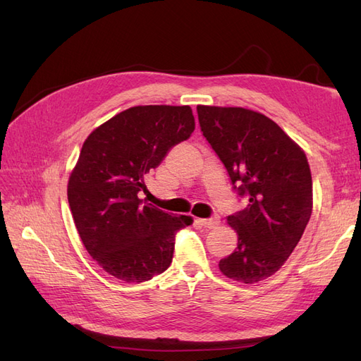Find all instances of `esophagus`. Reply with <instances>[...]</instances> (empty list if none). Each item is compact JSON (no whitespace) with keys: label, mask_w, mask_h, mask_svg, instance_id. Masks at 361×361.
Wrapping results in <instances>:
<instances>
[{"label":"esophagus","mask_w":361,"mask_h":361,"mask_svg":"<svg viewBox=\"0 0 361 361\" xmlns=\"http://www.w3.org/2000/svg\"><path fill=\"white\" fill-rule=\"evenodd\" d=\"M199 223L207 228H214L218 226V223H220V216L218 215H214L211 218H200Z\"/></svg>","instance_id":"1"}]
</instances>
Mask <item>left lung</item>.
<instances>
[{
	"label": "left lung",
	"mask_w": 361,
	"mask_h": 361,
	"mask_svg": "<svg viewBox=\"0 0 361 361\" xmlns=\"http://www.w3.org/2000/svg\"><path fill=\"white\" fill-rule=\"evenodd\" d=\"M200 129L224 164L245 209L227 216L238 247L220 271L241 283L277 272L312 215V174L301 147L267 116L239 106H197Z\"/></svg>",
	"instance_id": "8db88e82"
}]
</instances>
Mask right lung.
<instances>
[{
	"label": "right lung",
	"mask_w": 361,
	"mask_h": 361,
	"mask_svg": "<svg viewBox=\"0 0 361 361\" xmlns=\"http://www.w3.org/2000/svg\"><path fill=\"white\" fill-rule=\"evenodd\" d=\"M195 128L188 105H141L118 113L84 141L68 183L76 231L108 274L128 283L166 271L178 231L192 223L143 204L145 176Z\"/></svg>",
	"instance_id": "right-lung-1"
}]
</instances>
